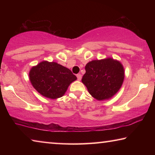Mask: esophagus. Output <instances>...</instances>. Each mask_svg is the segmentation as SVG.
<instances>
[{"instance_id":"obj_1","label":"esophagus","mask_w":155,"mask_h":155,"mask_svg":"<svg viewBox=\"0 0 155 155\" xmlns=\"http://www.w3.org/2000/svg\"><path fill=\"white\" fill-rule=\"evenodd\" d=\"M77 77L78 81H81V78H82V75H81V74H78L77 75Z\"/></svg>"}]
</instances>
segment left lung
I'll return each mask as SVG.
<instances>
[{
    "mask_svg": "<svg viewBox=\"0 0 155 155\" xmlns=\"http://www.w3.org/2000/svg\"><path fill=\"white\" fill-rule=\"evenodd\" d=\"M82 83L94 98L103 101L111 98L121 87L124 70L120 61L111 57L93 60L85 65Z\"/></svg>",
    "mask_w": 155,
    "mask_h": 155,
    "instance_id": "8db88e82",
    "label": "left lung"
}]
</instances>
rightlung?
I'll return each instance as SVG.
<instances>
[{"instance_id":"right-lung-1","label":"right lung","mask_w":155,"mask_h":155,"mask_svg":"<svg viewBox=\"0 0 155 155\" xmlns=\"http://www.w3.org/2000/svg\"><path fill=\"white\" fill-rule=\"evenodd\" d=\"M77 78L71 70L56 62L41 61L29 72L33 87L41 95L51 99L64 96L68 86Z\"/></svg>"}]
</instances>
